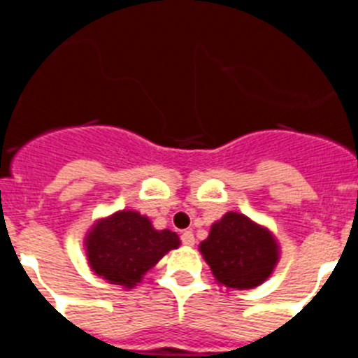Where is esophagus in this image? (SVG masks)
I'll return each mask as SVG.
<instances>
[{"label":"esophagus","mask_w":358,"mask_h":358,"mask_svg":"<svg viewBox=\"0 0 358 358\" xmlns=\"http://www.w3.org/2000/svg\"><path fill=\"white\" fill-rule=\"evenodd\" d=\"M180 239H182L183 246H194V234H192L191 230L183 231L182 237H180Z\"/></svg>","instance_id":"34e87169"}]
</instances>
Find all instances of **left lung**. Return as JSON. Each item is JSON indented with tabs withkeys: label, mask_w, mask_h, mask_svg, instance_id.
<instances>
[{
	"label": "left lung",
	"mask_w": 358,
	"mask_h": 358,
	"mask_svg": "<svg viewBox=\"0 0 358 358\" xmlns=\"http://www.w3.org/2000/svg\"><path fill=\"white\" fill-rule=\"evenodd\" d=\"M199 250L215 280L231 289L257 287L278 260L273 235L237 212L214 223Z\"/></svg>",
	"instance_id": "1"
}]
</instances>
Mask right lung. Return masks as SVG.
Listing matches in <instances>:
<instances>
[{
	"mask_svg": "<svg viewBox=\"0 0 358 358\" xmlns=\"http://www.w3.org/2000/svg\"><path fill=\"white\" fill-rule=\"evenodd\" d=\"M175 231L155 230L137 212H117L96 224L87 237V257L96 275L134 287L169 250L178 248Z\"/></svg>",
	"mask_w": 358,
	"mask_h": 358,
	"instance_id": "add662e5",
	"label": "right lung"
}]
</instances>
